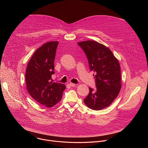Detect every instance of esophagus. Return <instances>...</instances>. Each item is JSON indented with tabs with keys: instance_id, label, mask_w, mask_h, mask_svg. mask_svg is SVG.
<instances>
[{
	"instance_id": "34e87169",
	"label": "esophagus",
	"mask_w": 148,
	"mask_h": 148,
	"mask_svg": "<svg viewBox=\"0 0 148 148\" xmlns=\"http://www.w3.org/2000/svg\"><path fill=\"white\" fill-rule=\"evenodd\" d=\"M69 85H70L71 87H75V86H76V84H74V83H70Z\"/></svg>"
}]
</instances>
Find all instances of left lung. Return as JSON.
<instances>
[{
    "label": "left lung",
    "mask_w": 148,
    "mask_h": 148,
    "mask_svg": "<svg viewBox=\"0 0 148 148\" xmlns=\"http://www.w3.org/2000/svg\"><path fill=\"white\" fill-rule=\"evenodd\" d=\"M87 57L97 88H89L84 102L93 110L108 107L117 97L121 88V75L118 60L107 47L93 40L78 43Z\"/></svg>",
    "instance_id": "8db88e82"
}]
</instances>
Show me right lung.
I'll return each mask as SVG.
<instances>
[{"label": "right lung", "instance_id": "right-lung-1", "mask_svg": "<svg viewBox=\"0 0 148 148\" xmlns=\"http://www.w3.org/2000/svg\"><path fill=\"white\" fill-rule=\"evenodd\" d=\"M58 44V41H49L39 47L29 61L25 75L29 94L48 108L60 101L66 89L64 84L51 81Z\"/></svg>", "mask_w": 148, "mask_h": 148}]
</instances>
